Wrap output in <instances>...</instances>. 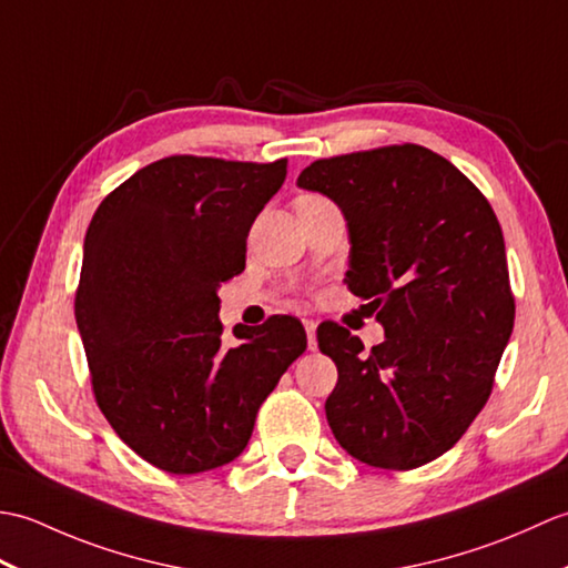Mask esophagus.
Instances as JSON below:
<instances>
[{
	"label": "esophagus",
	"mask_w": 568,
	"mask_h": 568,
	"mask_svg": "<svg viewBox=\"0 0 568 568\" xmlns=\"http://www.w3.org/2000/svg\"><path fill=\"white\" fill-rule=\"evenodd\" d=\"M305 332H307V346L312 348V352H315L317 348V322H312V320H305Z\"/></svg>",
	"instance_id": "1"
}]
</instances>
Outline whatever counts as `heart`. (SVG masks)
I'll use <instances>...</instances> for the list:
<instances>
[{"instance_id":"1","label":"heart","mask_w":568,"mask_h":568,"mask_svg":"<svg viewBox=\"0 0 568 568\" xmlns=\"http://www.w3.org/2000/svg\"><path fill=\"white\" fill-rule=\"evenodd\" d=\"M315 200H322V197H317V195H303L297 202H315Z\"/></svg>"}]
</instances>
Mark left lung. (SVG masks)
Masks as SVG:
<instances>
[{"label": "left lung", "mask_w": 568, "mask_h": 568, "mask_svg": "<svg viewBox=\"0 0 568 568\" xmlns=\"http://www.w3.org/2000/svg\"><path fill=\"white\" fill-rule=\"evenodd\" d=\"M297 185L339 204L352 241L344 283L385 329L371 352L339 324L317 329L339 371L324 405L334 437L376 468L429 464L488 403L513 334L498 216L456 165L417 143L315 161Z\"/></svg>", "instance_id": "1"}]
</instances>
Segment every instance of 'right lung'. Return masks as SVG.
Masks as SVG:
<instances>
[{
	"mask_svg": "<svg viewBox=\"0 0 568 568\" xmlns=\"http://www.w3.org/2000/svg\"><path fill=\"white\" fill-rule=\"evenodd\" d=\"M287 159L171 155L102 200L82 251L75 320L92 393L126 446L168 474L246 449L258 407L307 348L295 317L234 327L216 291L246 265V236Z\"/></svg>",
	"mask_w": 568,
	"mask_h": 568,
	"instance_id": "1",
	"label": "right lung"
}]
</instances>
